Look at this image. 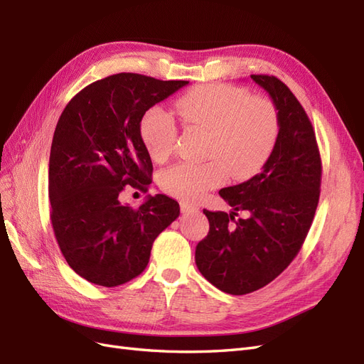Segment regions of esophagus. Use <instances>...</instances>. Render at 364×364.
<instances>
[{"label": "esophagus", "instance_id": "34e87169", "mask_svg": "<svg viewBox=\"0 0 364 364\" xmlns=\"http://www.w3.org/2000/svg\"><path fill=\"white\" fill-rule=\"evenodd\" d=\"M181 211H182L183 214H191V213L199 211V208H197L196 205L188 203V202H181Z\"/></svg>", "mask_w": 364, "mask_h": 364}]
</instances>
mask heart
<instances>
[{"mask_svg": "<svg viewBox=\"0 0 364 364\" xmlns=\"http://www.w3.org/2000/svg\"><path fill=\"white\" fill-rule=\"evenodd\" d=\"M176 109L186 124L206 130L205 162L174 164L159 176L161 188L182 200L196 202L228 176L246 179L255 174L277 147L279 117L273 103L250 97L243 87L202 85L185 92ZM141 138L155 161L170 156L178 139V124L170 112L151 107L142 117Z\"/></svg>", "mask_w": 364, "mask_h": 364, "instance_id": "1", "label": "heart"}]
</instances>
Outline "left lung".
I'll list each match as a JSON object with an SVG mask.
<instances>
[{"mask_svg":"<svg viewBox=\"0 0 364 364\" xmlns=\"http://www.w3.org/2000/svg\"><path fill=\"white\" fill-rule=\"evenodd\" d=\"M279 117V138L261 173L220 190L229 214L208 211L209 232L196 247V264L218 290L247 294L281 274L311 228L321 194L322 162L311 121L293 92L273 75H250ZM237 210L250 217L235 220Z\"/></svg>","mask_w":364,"mask_h":364,"instance_id":"1","label":"left lung"}]
</instances>
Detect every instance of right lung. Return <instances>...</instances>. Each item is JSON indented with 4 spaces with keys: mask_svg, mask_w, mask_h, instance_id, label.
Listing matches in <instances>:
<instances>
[{
    "mask_svg": "<svg viewBox=\"0 0 364 364\" xmlns=\"http://www.w3.org/2000/svg\"><path fill=\"white\" fill-rule=\"evenodd\" d=\"M188 83L119 73L87 85L63 109L50 151V217L68 266L86 281L117 287L136 278L153 241L179 217V203L164 194L138 209L119 194L151 183L142 117Z\"/></svg>",
    "mask_w": 364,
    "mask_h": 364,
    "instance_id": "right-lung-1",
    "label": "right lung"
}]
</instances>
